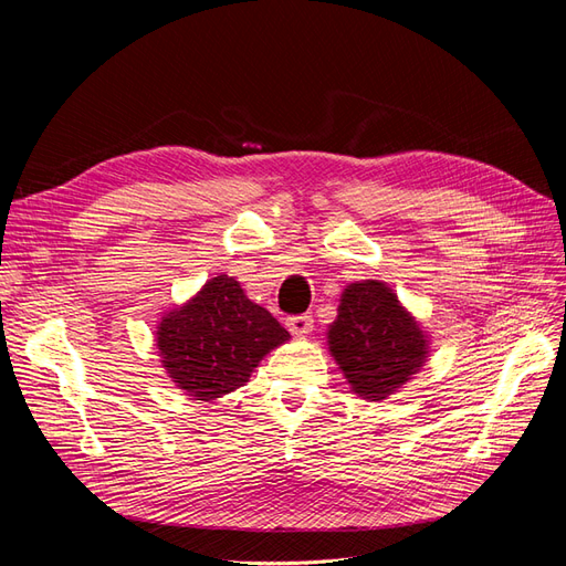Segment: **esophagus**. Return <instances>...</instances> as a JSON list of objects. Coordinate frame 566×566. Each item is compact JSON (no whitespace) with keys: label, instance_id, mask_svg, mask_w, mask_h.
<instances>
[{"label":"esophagus","instance_id":"34e87169","mask_svg":"<svg viewBox=\"0 0 566 566\" xmlns=\"http://www.w3.org/2000/svg\"><path fill=\"white\" fill-rule=\"evenodd\" d=\"M286 328L291 331V335L295 337H305L312 333L314 328V318L310 314H301V316H289L286 318Z\"/></svg>","mask_w":566,"mask_h":566}]
</instances>
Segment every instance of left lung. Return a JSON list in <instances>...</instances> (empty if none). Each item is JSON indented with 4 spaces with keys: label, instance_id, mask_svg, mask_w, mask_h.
<instances>
[{
    "label": "left lung",
    "instance_id": "obj_1",
    "mask_svg": "<svg viewBox=\"0 0 566 566\" xmlns=\"http://www.w3.org/2000/svg\"><path fill=\"white\" fill-rule=\"evenodd\" d=\"M331 350L355 395L380 401L418 371L427 339L418 323L382 282H358L342 293Z\"/></svg>",
    "mask_w": 566,
    "mask_h": 566
}]
</instances>
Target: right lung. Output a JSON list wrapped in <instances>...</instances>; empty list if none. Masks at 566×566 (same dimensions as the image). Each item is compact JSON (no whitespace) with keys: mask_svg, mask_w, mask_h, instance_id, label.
Listing matches in <instances>:
<instances>
[{"mask_svg":"<svg viewBox=\"0 0 566 566\" xmlns=\"http://www.w3.org/2000/svg\"><path fill=\"white\" fill-rule=\"evenodd\" d=\"M167 374L197 399H218L248 382L263 355L289 339L280 321L243 293L233 277L206 282L158 328Z\"/></svg>","mask_w":566,"mask_h":566,"instance_id":"obj_1","label":"right lung"}]
</instances>
